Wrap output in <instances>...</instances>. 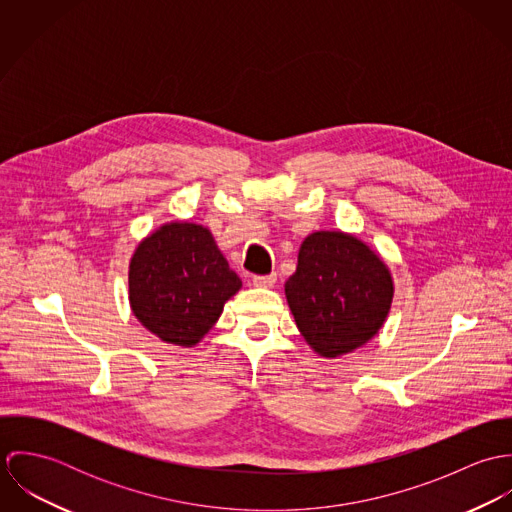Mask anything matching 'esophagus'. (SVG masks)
Segmentation results:
<instances>
[{
    "instance_id": "34e87169",
    "label": "esophagus",
    "mask_w": 512,
    "mask_h": 512,
    "mask_svg": "<svg viewBox=\"0 0 512 512\" xmlns=\"http://www.w3.org/2000/svg\"><path fill=\"white\" fill-rule=\"evenodd\" d=\"M278 276L276 274H268V276H254L252 278V284L258 286V288H272L276 284Z\"/></svg>"
}]
</instances>
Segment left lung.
I'll use <instances>...</instances> for the list:
<instances>
[{
    "mask_svg": "<svg viewBox=\"0 0 512 512\" xmlns=\"http://www.w3.org/2000/svg\"><path fill=\"white\" fill-rule=\"evenodd\" d=\"M386 264L359 238L315 232L299 248L286 295L297 329L323 357L365 345L382 327L392 303Z\"/></svg>",
    "mask_w": 512,
    "mask_h": 512,
    "instance_id": "obj_1",
    "label": "left lung"
}]
</instances>
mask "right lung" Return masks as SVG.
Wrapping results in <instances>:
<instances>
[{
  "mask_svg": "<svg viewBox=\"0 0 512 512\" xmlns=\"http://www.w3.org/2000/svg\"><path fill=\"white\" fill-rule=\"evenodd\" d=\"M240 286L213 234L199 224L161 226L130 264L134 315L161 341L179 347L199 343Z\"/></svg>",
  "mask_w": 512,
  "mask_h": 512,
  "instance_id": "obj_1",
  "label": "right lung"
}]
</instances>
